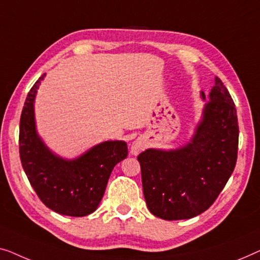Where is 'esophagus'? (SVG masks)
Listing matches in <instances>:
<instances>
[{
	"label": "esophagus",
	"instance_id": "1",
	"mask_svg": "<svg viewBox=\"0 0 260 260\" xmlns=\"http://www.w3.org/2000/svg\"><path fill=\"white\" fill-rule=\"evenodd\" d=\"M144 147H145L144 141H142L141 139H137V140H135L133 144L131 145V153L134 155H138L139 153L144 149Z\"/></svg>",
	"mask_w": 260,
	"mask_h": 260
}]
</instances>
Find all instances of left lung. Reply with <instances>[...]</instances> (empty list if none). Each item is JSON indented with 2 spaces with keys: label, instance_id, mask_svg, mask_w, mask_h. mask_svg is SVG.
Segmentation results:
<instances>
[{
  "label": "left lung",
  "instance_id": "left-lung-1",
  "mask_svg": "<svg viewBox=\"0 0 260 260\" xmlns=\"http://www.w3.org/2000/svg\"><path fill=\"white\" fill-rule=\"evenodd\" d=\"M238 140L236 105L217 76L192 141L173 151L146 149L138 155L151 213L181 220L206 211L233 173Z\"/></svg>",
  "mask_w": 260,
  "mask_h": 260
}]
</instances>
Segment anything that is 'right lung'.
Returning a JSON list of instances; mask_svg holds the SVG:
<instances>
[{
  "label": "right lung",
  "instance_id": "obj_1",
  "mask_svg": "<svg viewBox=\"0 0 260 260\" xmlns=\"http://www.w3.org/2000/svg\"><path fill=\"white\" fill-rule=\"evenodd\" d=\"M42 75L25 99L20 119V159L40 200L54 212L85 217L96 210L109 175L116 164L128 155L123 141H105L76 160L54 155L35 129L34 99Z\"/></svg>",
  "mask_w": 260,
  "mask_h": 260
}]
</instances>
